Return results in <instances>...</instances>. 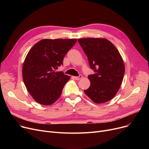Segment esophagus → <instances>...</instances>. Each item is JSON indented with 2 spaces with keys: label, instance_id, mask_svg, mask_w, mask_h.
I'll return each mask as SVG.
<instances>
[{
  "label": "esophagus",
  "instance_id": "esophagus-1",
  "mask_svg": "<svg viewBox=\"0 0 149 149\" xmlns=\"http://www.w3.org/2000/svg\"><path fill=\"white\" fill-rule=\"evenodd\" d=\"M83 78V76L81 75H80L79 77H74V79L77 80H79L80 79H81Z\"/></svg>",
  "mask_w": 149,
  "mask_h": 149
}]
</instances>
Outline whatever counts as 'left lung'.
I'll use <instances>...</instances> for the list:
<instances>
[{
    "instance_id": "left-lung-1",
    "label": "left lung",
    "mask_w": 149,
    "mask_h": 149,
    "mask_svg": "<svg viewBox=\"0 0 149 149\" xmlns=\"http://www.w3.org/2000/svg\"><path fill=\"white\" fill-rule=\"evenodd\" d=\"M95 74L88 76L90 87L84 92L94 103L101 104L112 99L120 89L125 71L119 51L104 38H79Z\"/></svg>"
}]
</instances>
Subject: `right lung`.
I'll use <instances>...</instances> for the list:
<instances>
[{"label": "right lung", "mask_w": 149, "mask_h": 149, "mask_svg": "<svg viewBox=\"0 0 149 149\" xmlns=\"http://www.w3.org/2000/svg\"><path fill=\"white\" fill-rule=\"evenodd\" d=\"M76 38H45L28 52L22 67V77L27 91L39 104L48 106L59 98L70 77L56 71Z\"/></svg>", "instance_id": "add662e5"}]
</instances>
